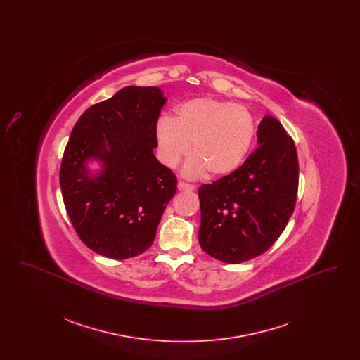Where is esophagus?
Instances as JSON below:
<instances>
[{
    "label": "esophagus",
    "instance_id": "34e87169",
    "mask_svg": "<svg viewBox=\"0 0 360 360\" xmlns=\"http://www.w3.org/2000/svg\"><path fill=\"white\" fill-rule=\"evenodd\" d=\"M178 188L179 190H194L195 188V186L194 185H190V184H186V182H184V181H179L178 182Z\"/></svg>",
    "mask_w": 360,
    "mask_h": 360
}]
</instances>
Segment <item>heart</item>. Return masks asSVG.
I'll return each mask as SVG.
<instances>
[{
    "label": "heart",
    "instance_id": "b5f03b06",
    "mask_svg": "<svg viewBox=\"0 0 360 360\" xmlns=\"http://www.w3.org/2000/svg\"><path fill=\"white\" fill-rule=\"evenodd\" d=\"M257 132L251 112L219 98H194L178 106L175 120L163 116L156 124V141L160 160L175 167L190 154L188 175H200L206 169L221 176L239 169L250 153Z\"/></svg>",
    "mask_w": 360,
    "mask_h": 360
}]
</instances>
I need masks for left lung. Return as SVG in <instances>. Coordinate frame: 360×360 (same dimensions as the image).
Masks as SVG:
<instances>
[{
  "instance_id": "obj_1",
  "label": "left lung",
  "mask_w": 360,
  "mask_h": 360,
  "mask_svg": "<svg viewBox=\"0 0 360 360\" xmlns=\"http://www.w3.org/2000/svg\"><path fill=\"white\" fill-rule=\"evenodd\" d=\"M259 147L223 178L198 188V240L207 255L241 263L266 252L286 228L298 191L294 140L279 121L264 116Z\"/></svg>"
}]
</instances>
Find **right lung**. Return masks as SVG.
<instances>
[{
	"instance_id": "right-lung-1",
	"label": "right lung",
	"mask_w": 360,
	"mask_h": 360,
	"mask_svg": "<svg viewBox=\"0 0 360 360\" xmlns=\"http://www.w3.org/2000/svg\"><path fill=\"white\" fill-rule=\"evenodd\" d=\"M165 103L159 87L127 86L87 108L71 131L59 172L63 201L79 239L103 257L147 251L176 193L175 174L154 155ZM90 157L104 165L97 177L85 170Z\"/></svg>"
}]
</instances>
